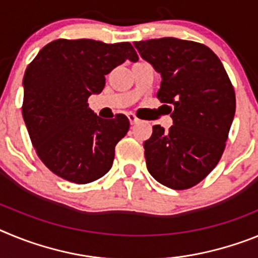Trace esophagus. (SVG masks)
I'll return each instance as SVG.
<instances>
[{
	"instance_id": "esophagus-1",
	"label": "esophagus",
	"mask_w": 258,
	"mask_h": 258,
	"mask_svg": "<svg viewBox=\"0 0 258 258\" xmlns=\"http://www.w3.org/2000/svg\"><path fill=\"white\" fill-rule=\"evenodd\" d=\"M127 118H129V122H131L132 125L137 124V122L140 121V118L137 117V116L134 115V113H127Z\"/></svg>"
}]
</instances>
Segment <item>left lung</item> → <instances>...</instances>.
I'll list each match as a JSON object with an SVG mask.
<instances>
[{
    "instance_id": "8db88e82",
    "label": "left lung",
    "mask_w": 258,
    "mask_h": 258,
    "mask_svg": "<svg viewBox=\"0 0 258 258\" xmlns=\"http://www.w3.org/2000/svg\"><path fill=\"white\" fill-rule=\"evenodd\" d=\"M161 76L157 98L170 103L169 132L152 126L143 143L147 169L173 190L190 188L220 161L235 115V93L223 64L206 45L174 37L134 42Z\"/></svg>"
}]
</instances>
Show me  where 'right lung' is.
<instances>
[{"label": "right lung", "instance_id": "right-lung-1", "mask_svg": "<svg viewBox=\"0 0 258 258\" xmlns=\"http://www.w3.org/2000/svg\"><path fill=\"white\" fill-rule=\"evenodd\" d=\"M125 60H138L129 42L60 38L42 47L27 67L23 118L41 161L60 178L84 184L111 169L129 120L99 117L88 98L102 93L106 75Z\"/></svg>", "mask_w": 258, "mask_h": 258}]
</instances>
